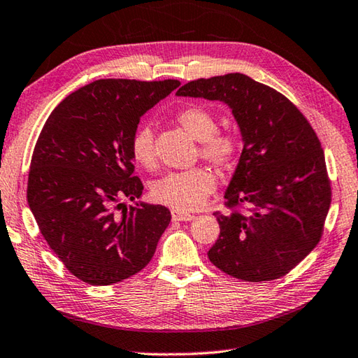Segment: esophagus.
<instances>
[{
    "label": "esophagus",
    "mask_w": 358,
    "mask_h": 358,
    "mask_svg": "<svg viewBox=\"0 0 358 358\" xmlns=\"http://www.w3.org/2000/svg\"><path fill=\"white\" fill-rule=\"evenodd\" d=\"M171 217H173V221H180V222H187V221L194 220L193 215L184 213V211H179V210H171Z\"/></svg>",
    "instance_id": "1"
}]
</instances>
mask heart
<instances>
[{"mask_svg":"<svg viewBox=\"0 0 358 358\" xmlns=\"http://www.w3.org/2000/svg\"><path fill=\"white\" fill-rule=\"evenodd\" d=\"M179 125L196 142H201V156L213 165L227 169L235 164L239 151L238 138L230 133L217 131V119L207 108L199 105L187 106L176 117ZM131 155L145 166L155 169L157 162L155 131L150 125L138 127L131 138ZM216 188L215 174L207 169L169 173L151 185V199L179 211L199 208Z\"/></svg>","mask_w":358,"mask_h":358,"instance_id":"obj_1","label":"heart"}]
</instances>
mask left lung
Returning <instances> with one entry per match:
<instances>
[{"label":"left lung","instance_id":"obj_1","mask_svg":"<svg viewBox=\"0 0 358 358\" xmlns=\"http://www.w3.org/2000/svg\"><path fill=\"white\" fill-rule=\"evenodd\" d=\"M176 94L227 105L244 143L224 198L247 211H216L221 233L210 261L238 280L281 278L318 244L331 207L315 131L282 94L239 72L194 80Z\"/></svg>","mask_w":358,"mask_h":358}]
</instances>
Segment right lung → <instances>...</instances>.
Masks as SVG:
<instances>
[{"label":"right lung","mask_w":358,"mask_h":358,"mask_svg":"<svg viewBox=\"0 0 358 358\" xmlns=\"http://www.w3.org/2000/svg\"><path fill=\"white\" fill-rule=\"evenodd\" d=\"M178 80L101 78L58 103L34 148L27 202L43 238L68 271L92 286L141 272L171 221L164 206L136 202L131 138L142 115ZM129 199V208L122 202Z\"/></svg>","instance_id":"1"}]
</instances>
